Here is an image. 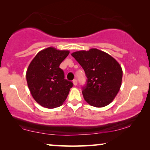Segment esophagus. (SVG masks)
I'll list each match as a JSON object with an SVG mask.
<instances>
[{
  "label": "esophagus",
  "mask_w": 150,
  "mask_h": 150,
  "mask_svg": "<svg viewBox=\"0 0 150 150\" xmlns=\"http://www.w3.org/2000/svg\"><path fill=\"white\" fill-rule=\"evenodd\" d=\"M77 83H78L77 80H76V79H74V80H73V84H74V85L76 86V85H77Z\"/></svg>",
  "instance_id": "1"
}]
</instances>
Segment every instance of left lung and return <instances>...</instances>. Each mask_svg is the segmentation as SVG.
Instances as JSON below:
<instances>
[{
	"label": "left lung",
	"instance_id": "1",
	"mask_svg": "<svg viewBox=\"0 0 150 150\" xmlns=\"http://www.w3.org/2000/svg\"><path fill=\"white\" fill-rule=\"evenodd\" d=\"M83 67L87 83L83 87L84 99L95 107L109 104L122 85V69L119 63L107 53L96 48L71 54Z\"/></svg>",
	"mask_w": 150,
	"mask_h": 150
}]
</instances>
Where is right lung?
Here are the masks:
<instances>
[{
  "instance_id": "right-lung-1",
  "label": "right lung",
  "mask_w": 150,
  "mask_h": 150,
  "mask_svg": "<svg viewBox=\"0 0 150 150\" xmlns=\"http://www.w3.org/2000/svg\"><path fill=\"white\" fill-rule=\"evenodd\" d=\"M69 53L49 47L39 52L28 65L26 74L28 87L34 100L45 108L62 105L73 87L59 67Z\"/></svg>"
}]
</instances>
